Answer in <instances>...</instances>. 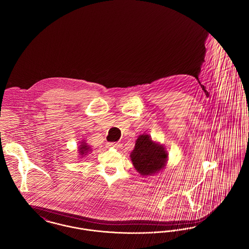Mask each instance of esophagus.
<instances>
[{
  "mask_svg": "<svg viewBox=\"0 0 249 249\" xmlns=\"http://www.w3.org/2000/svg\"><path fill=\"white\" fill-rule=\"evenodd\" d=\"M118 146V143H107V147H117Z\"/></svg>",
  "mask_w": 249,
  "mask_h": 249,
  "instance_id": "esophagus-1",
  "label": "esophagus"
}]
</instances>
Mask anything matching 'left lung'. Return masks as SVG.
Returning <instances> with one entry per match:
<instances>
[{
	"label": "left lung",
	"mask_w": 249,
	"mask_h": 249,
	"mask_svg": "<svg viewBox=\"0 0 249 249\" xmlns=\"http://www.w3.org/2000/svg\"><path fill=\"white\" fill-rule=\"evenodd\" d=\"M130 156L137 172L142 176H150L164 167L168 154L163 146L152 141L148 134H141Z\"/></svg>",
	"instance_id": "obj_1"
}]
</instances>
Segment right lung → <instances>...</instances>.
Here are the masks:
<instances>
[{"instance_id": "obj_1", "label": "right lung", "mask_w": 249, "mask_h": 249, "mask_svg": "<svg viewBox=\"0 0 249 249\" xmlns=\"http://www.w3.org/2000/svg\"><path fill=\"white\" fill-rule=\"evenodd\" d=\"M90 150H91V149H90V146H88V144H87L85 141H83V142L81 143V145L79 146V149H78V151H79V153H80V155H81L82 157H83V156H86Z\"/></svg>"}]
</instances>
